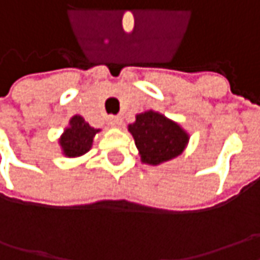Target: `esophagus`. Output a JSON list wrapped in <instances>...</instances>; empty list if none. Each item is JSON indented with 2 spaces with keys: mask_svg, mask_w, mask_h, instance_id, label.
Wrapping results in <instances>:
<instances>
[{
  "mask_svg": "<svg viewBox=\"0 0 260 260\" xmlns=\"http://www.w3.org/2000/svg\"><path fill=\"white\" fill-rule=\"evenodd\" d=\"M110 124L114 125V127H121V124H123V118L118 117V115H114V117L110 118Z\"/></svg>",
  "mask_w": 260,
  "mask_h": 260,
  "instance_id": "1",
  "label": "esophagus"
}]
</instances>
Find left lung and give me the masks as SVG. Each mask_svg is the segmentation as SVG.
Returning <instances> with one entry per match:
<instances>
[{"mask_svg": "<svg viewBox=\"0 0 260 260\" xmlns=\"http://www.w3.org/2000/svg\"><path fill=\"white\" fill-rule=\"evenodd\" d=\"M136 147L143 164L160 165L181 155L188 145L189 136L178 123L153 110L136 115L128 124Z\"/></svg>", "mask_w": 260, "mask_h": 260, "instance_id": "1", "label": "left lung"}]
</instances>
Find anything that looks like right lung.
<instances>
[{
    "label": "right lung",
    "mask_w": 260,
    "mask_h": 260,
    "mask_svg": "<svg viewBox=\"0 0 260 260\" xmlns=\"http://www.w3.org/2000/svg\"><path fill=\"white\" fill-rule=\"evenodd\" d=\"M100 128L91 127L82 115H74L69 120V125L59 139L62 153L68 157H78L85 155L91 149L95 135Z\"/></svg>",
    "instance_id": "right-lung-1"
}]
</instances>
